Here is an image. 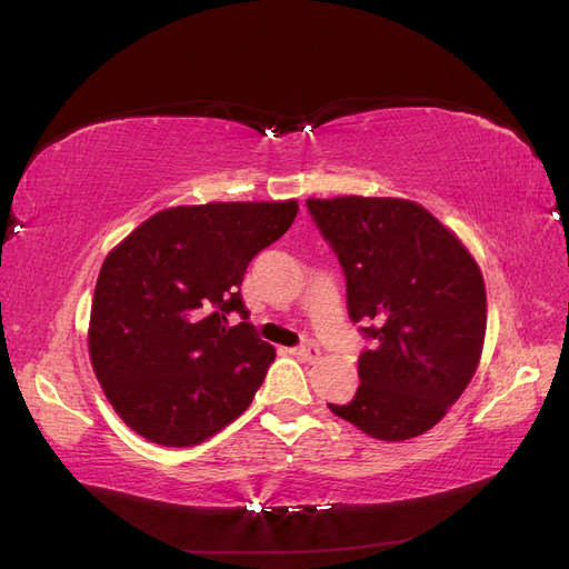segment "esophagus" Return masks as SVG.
<instances>
[{
	"mask_svg": "<svg viewBox=\"0 0 569 569\" xmlns=\"http://www.w3.org/2000/svg\"><path fill=\"white\" fill-rule=\"evenodd\" d=\"M291 353H295L301 360H316L320 356V349L316 347V343H301V347L291 349Z\"/></svg>",
	"mask_w": 569,
	"mask_h": 569,
	"instance_id": "34e87169",
	"label": "esophagus"
}]
</instances>
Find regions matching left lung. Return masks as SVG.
<instances>
[{"mask_svg":"<svg viewBox=\"0 0 569 569\" xmlns=\"http://www.w3.org/2000/svg\"><path fill=\"white\" fill-rule=\"evenodd\" d=\"M347 280L349 318L370 349L335 416L382 441L432 429L470 385L487 332L475 258L422 206L403 199H308Z\"/></svg>","mask_w":569,"mask_h":569,"instance_id":"1","label":"left lung"}]
</instances>
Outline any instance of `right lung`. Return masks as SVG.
I'll return each instance as SVG.
<instances>
[{
    "label": "right lung",
    "mask_w": 569,
    "mask_h": 569,
    "mask_svg": "<svg viewBox=\"0 0 569 569\" xmlns=\"http://www.w3.org/2000/svg\"><path fill=\"white\" fill-rule=\"evenodd\" d=\"M297 201L178 206L130 232L99 270L90 318L97 380L123 422L194 446L237 420L274 360L239 287L289 230ZM243 320L230 328L227 318Z\"/></svg>",
    "instance_id": "obj_1"
}]
</instances>
